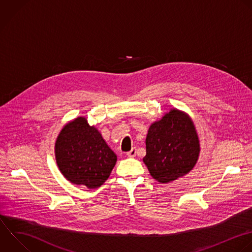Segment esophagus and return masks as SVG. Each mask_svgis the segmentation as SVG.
I'll return each instance as SVG.
<instances>
[{"instance_id":"esophagus-1","label":"esophagus","mask_w":252,"mask_h":252,"mask_svg":"<svg viewBox=\"0 0 252 252\" xmlns=\"http://www.w3.org/2000/svg\"><path fill=\"white\" fill-rule=\"evenodd\" d=\"M136 153H137V149H136V148H133L130 152L127 153V156H128L129 158H135V157H136Z\"/></svg>"}]
</instances>
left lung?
Returning a JSON list of instances; mask_svg holds the SVG:
<instances>
[{"label":"left lung","instance_id":"8db88e82","mask_svg":"<svg viewBox=\"0 0 252 252\" xmlns=\"http://www.w3.org/2000/svg\"><path fill=\"white\" fill-rule=\"evenodd\" d=\"M143 158L151 175L168 183L190 172L200 154L199 137L190 116L172 108L151 124Z\"/></svg>","mask_w":252,"mask_h":252}]
</instances>
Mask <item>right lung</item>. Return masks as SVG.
<instances>
[{
    "label": "right lung",
    "mask_w": 252,
    "mask_h": 252,
    "mask_svg": "<svg viewBox=\"0 0 252 252\" xmlns=\"http://www.w3.org/2000/svg\"><path fill=\"white\" fill-rule=\"evenodd\" d=\"M57 165L67 180L89 189L101 186L109 177L117 156L100 132L77 117L60 131L55 143Z\"/></svg>",
    "instance_id": "add662e5"
}]
</instances>
